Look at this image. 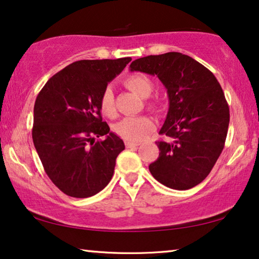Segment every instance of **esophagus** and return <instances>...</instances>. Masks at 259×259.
I'll return each instance as SVG.
<instances>
[{"mask_svg": "<svg viewBox=\"0 0 259 259\" xmlns=\"http://www.w3.org/2000/svg\"><path fill=\"white\" fill-rule=\"evenodd\" d=\"M125 145H126L127 148H133V147H138L140 144L139 143H132V141H126Z\"/></svg>", "mask_w": 259, "mask_h": 259, "instance_id": "obj_1", "label": "esophagus"}]
</instances>
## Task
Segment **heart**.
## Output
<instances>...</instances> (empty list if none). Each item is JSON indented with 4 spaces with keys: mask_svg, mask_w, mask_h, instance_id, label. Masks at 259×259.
<instances>
[{
    "mask_svg": "<svg viewBox=\"0 0 259 259\" xmlns=\"http://www.w3.org/2000/svg\"><path fill=\"white\" fill-rule=\"evenodd\" d=\"M122 83L133 93L139 95L140 98L150 97L151 92L153 90V82L150 77L140 73L130 74V75L125 76ZM99 105H100V109L104 115L108 116V118H113L115 115L116 109L114 94H113L111 87H106L102 91ZM147 105L151 108L157 107L155 102H147ZM153 130L154 122L148 116H128V118L122 119L114 126V132L120 138H122L126 141H132V143L145 140L153 132Z\"/></svg>",
    "mask_w": 259,
    "mask_h": 259,
    "instance_id": "b5f03b06",
    "label": "heart"
}]
</instances>
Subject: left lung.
I'll return each mask as SVG.
<instances>
[{"label":"left lung","mask_w":259,"mask_h":259,"mask_svg":"<svg viewBox=\"0 0 259 259\" xmlns=\"http://www.w3.org/2000/svg\"><path fill=\"white\" fill-rule=\"evenodd\" d=\"M131 70L157 75L169 108L157 141L159 157L148 166L162 185L189 190L208 176L225 145L230 109L218 80L196 60L169 52L134 60Z\"/></svg>","instance_id":"1"}]
</instances>
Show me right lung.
Here are the masks:
<instances>
[{
	"label": "right lung",
	"instance_id": "obj_1",
	"mask_svg": "<svg viewBox=\"0 0 259 259\" xmlns=\"http://www.w3.org/2000/svg\"><path fill=\"white\" fill-rule=\"evenodd\" d=\"M131 60L70 63L47 81L35 100L34 146L49 179L67 196L92 197L111 182L125 145L102 121L99 100ZM100 136L104 139L95 140Z\"/></svg>",
	"mask_w": 259,
	"mask_h": 259
}]
</instances>
